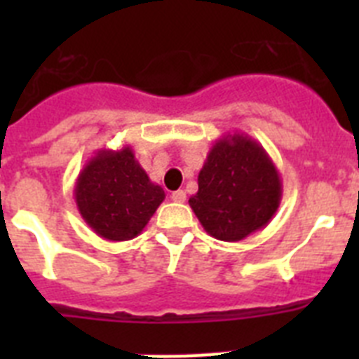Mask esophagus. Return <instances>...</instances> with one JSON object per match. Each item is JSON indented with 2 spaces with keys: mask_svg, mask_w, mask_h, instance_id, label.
<instances>
[{
  "mask_svg": "<svg viewBox=\"0 0 359 359\" xmlns=\"http://www.w3.org/2000/svg\"><path fill=\"white\" fill-rule=\"evenodd\" d=\"M170 198H172V201H176V203L187 201V194L183 192V190H176V192H172V196H170Z\"/></svg>",
  "mask_w": 359,
  "mask_h": 359,
  "instance_id": "obj_1",
  "label": "esophagus"
}]
</instances>
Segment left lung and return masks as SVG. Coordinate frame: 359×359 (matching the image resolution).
<instances>
[{
  "mask_svg": "<svg viewBox=\"0 0 359 359\" xmlns=\"http://www.w3.org/2000/svg\"><path fill=\"white\" fill-rule=\"evenodd\" d=\"M190 208L212 237L237 243L271 221L282 199L277 167L248 135H226L210 147Z\"/></svg>",
  "mask_w": 359,
  "mask_h": 359,
  "instance_id": "obj_1",
  "label": "left lung"
}]
</instances>
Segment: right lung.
I'll return each instance as SVG.
<instances>
[{"mask_svg": "<svg viewBox=\"0 0 359 359\" xmlns=\"http://www.w3.org/2000/svg\"><path fill=\"white\" fill-rule=\"evenodd\" d=\"M73 194L88 226L107 241H129L142 233L165 199L163 189L149 180L131 145L100 149L81 170Z\"/></svg>", "mask_w": 359, "mask_h": 359, "instance_id": "obj_1", "label": "right lung"}]
</instances>
